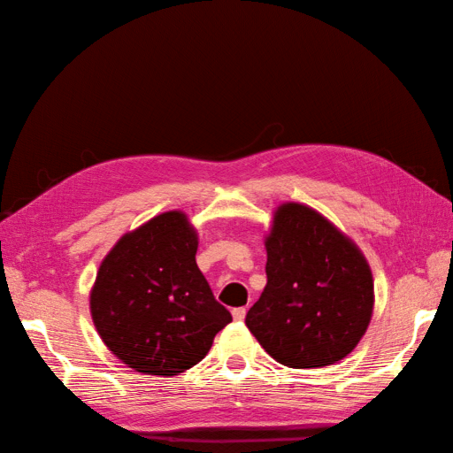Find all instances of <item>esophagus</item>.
Instances as JSON below:
<instances>
[{
  "label": "esophagus",
  "mask_w": 453,
  "mask_h": 453,
  "mask_svg": "<svg viewBox=\"0 0 453 453\" xmlns=\"http://www.w3.org/2000/svg\"><path fill=\"white\" fill-rule=\"evenodd\" d=\"M232 315H234L235 321H243L245 315H247V310H245V307H235V310L232 311Z\"/></svg>",
  "instance_id": "1"
}]
</instances>
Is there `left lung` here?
Listing matches in <instances>:
<instances>
[{
    "mask_svg": "<svg viewBox=\"0 0 453 453\" xmlns=\"http://www.w3.org/2000/svg\"><path fill=\"white\" fill-rule=\"evenodd\" d=\"M266 286L245 325L288 368H323L349 356L373 313V278L350 237L319 211L284 202L265 239Z\"/></svg>",
    "mask_w": 453,
    "mask_h": 453,
    "instance_id": "left-lung-1",
    "label": "left lung"
}]
</instances>
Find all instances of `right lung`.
<instances>
[{
  "instance_id": "1",
  "label": "right lung",
  "mask_w": 453,
  "mask_h": 453,
  "mask_svg": "<svg viewBox=\"0 0 453 453\" xmlns=\"http://www.w3.org/2000/svg\"><path fill=\"white\" fill-rule=\"evenodd\" d=\"M198 234L171 210L124 234L91 288V317L107 349L128 368L177 375L208 354L232 321L196 265Z\"/></svg>"
}]
</instances>
